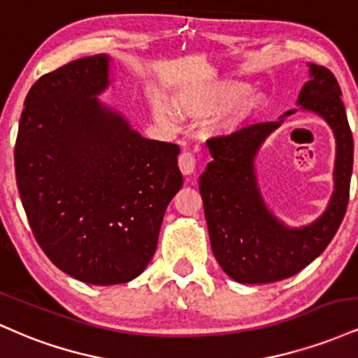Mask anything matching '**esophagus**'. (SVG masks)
I'll return each instance as SVG.
<instances>
[{"label": "esophagus", "instance_id": "esophagus-1", "mask_svg": "<svg viewBox=\"0 0 358 358\" xmlns=\"http://www.w3.org/2000/svg\"><path fill=\"white\" fill-rule=\"evenodd\" d=\"M178 166L182 170L183 175H192L196 168V158L192 151H183L178 156Z\"/></svg>", "mask_w": 358, "mask_h": 358}]
</instances>
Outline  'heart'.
Instances as JSON below:
<instances>
[{
	"label": "heart",
	"instance_id": "1",
	"mask_svg": "<svg viewBox=\"0 0 358 358\" xmlns=\"http://www.w3.org/2000/svg\"><path fill=\"white\" fill-rule=\"evenodd\" d=\"M175 106L182 116L190 119H207L222 110L213 122V129L231 134L264 109L266 97L261 92H252V85L245 80L219 79L178 90L175 94ZM151 113L166 124L176 121L175 110L162 97L151 101Z\"/></svg>",
	"mask_w": 358,
	"mask_h": 358
}]
</instances>
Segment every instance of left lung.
I'll return each instance as SVG.
<instances>
[{"label":"left lung","mask_w":358,"mask_h":358,"mask_svg":"<svg viewBox=\"0 0 358 358\" xmlns=\"http://www.w3.org/2000/svg\"><path fill=\"white\" fill-rule=\"evenodd\" d=\"M310 80L299 90L296 104L322 116L336 143L335 190L318 219L289 227L269 210L257 185L256 156L291 109L278 121L259 122L229 136L208 139L212 162L200 175L205 220L212 252L224 273L242 285L281 281L305 269L327 249L338 231L350 195L353 138L338 82L328 69L308 64Z\"/></svg>","instance_id":"obj_1"}]
</instances>
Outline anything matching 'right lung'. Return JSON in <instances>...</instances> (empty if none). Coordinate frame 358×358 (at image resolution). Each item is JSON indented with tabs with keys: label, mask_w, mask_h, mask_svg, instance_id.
Listing matches in <instances>:
<instances>
[{
	"label": "right lung",
	"mask_w": 358,
	"mask_h": 358,
	"mask_svg": "<svg viewBox=\"0 0 358 358\" xmlns=\"http://www.w3.org/2000/svg\"><path fill=\"white\" fill-rule=\"evenodd\" d=\"M109 77L106 53L40 77L15 146L16 183L38 245L60 271L99 286L146 269L183 185L180 148L143 138L99 101Z\"/></svg>",
	"instance_id": "add662e5"
}]
</instances>
